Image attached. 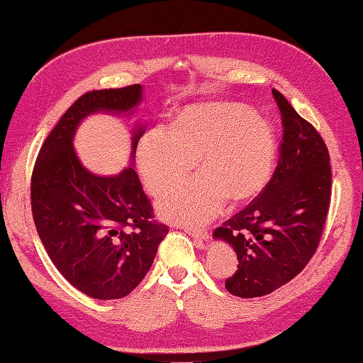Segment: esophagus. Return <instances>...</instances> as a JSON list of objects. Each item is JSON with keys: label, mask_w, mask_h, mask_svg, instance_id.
Masks as SVG:
<instances>
[{"label": "esophagus", "mask_w": 363, "mask_h": 363, "mask_svg": "<svg viewBox=\"0 0 363 363\" xmlns=\"http://www.w3.org/2000/svg\"><path fill=\"white\" fill-rule=\"evenodd\" d=\"M186 233H189L192 238H195L199 242H204V240L208 239V233L206 232V230H194L191 227H184Z\"/></svg>", "instance_id": "1"}]
</instances>
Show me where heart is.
<instances>
[{"instance_id":"obj_1","label":"heart","mask_w":363,"mask_h":363,"mask_svg":"<svg viewBox=\"0 0 363 363\" xmlns=\"http://www.w3.org/2000/svg\"><path fill=\"white\" fill-rule=\"evenodd\" d=\"M274 157L276 135L268 121L228 103L184 107L171 128H151L136 150L140 179L155 195L180 183L199 162L203 174L157 203L163 218L191 225L211 221L227 199L257 195L269 180Z\"/></svg>"}]
</instances>
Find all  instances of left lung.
Instances as JSON below:
<instances>
[{
	"instance_id": "1",
	"label": "left lung",
	"mask_w": 363,
	"mask_h": 363,
	"mask_svg": "<svg viewBox=\"0 0 363 363\" xmlns=\"http://www.w3.org/2000/svg\"><path fill=\"white\" fill-rule=\"evenodd\" d=\"M283 139L277 168L257 199L213 232L232 245L238 271L225 289L242 298L271 294L304 269L320 244L332 194L323 138L279 91Z\"/></svg>"
}]
</instances>
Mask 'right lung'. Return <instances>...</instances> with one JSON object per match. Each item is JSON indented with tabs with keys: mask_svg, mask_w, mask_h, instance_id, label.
Masks as SVG:
<instances>
[{
	"mask_svg": "<svg viewBox=\"0 0 363 363\" xmlns=\"http://www.w3.org/2000/svg\"><path fill=\"white\" fill-rule=\"evenodd\" d=\"M142 86L82 95L43 142L31 177V212L54 267L74 288L96 300L128 295L147 276L168 233L133 168L145 125L131 130L130 167L115 175L86 169L74 150L75 131L89 115H133Z\"/></svg>",
	"mask_w": 363,
	"mask_h": 363,
	"instance_id": "right-lung-1",
	"label": "right lung"
}]
</instances>
